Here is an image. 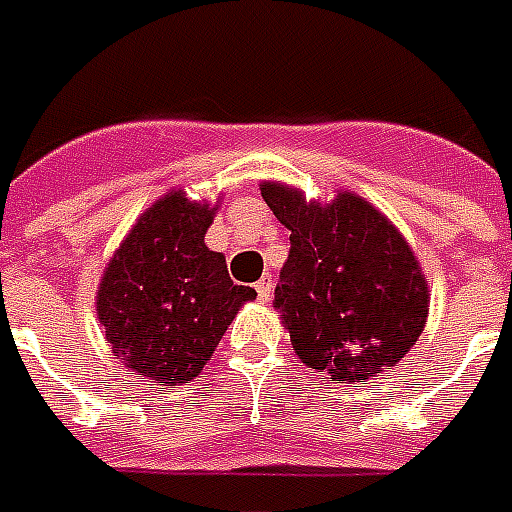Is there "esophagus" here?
<instances>
[{
    "label": "esophagus",
    "instance_id": "1",
    "mask_svg": "<svg viewBox=\"0 0 512 512\" xmlns=\"http://www.w3.org/2000/svg\"><path fill=\"white\" fill-rule=\"evenodd\" d=\"M255 292H257V300H260V303H268V300H271V295H273L271 276H263V279L257 281Z\"/></svg>",
    "mask_w": 512,
    "mask_h": 512
}]
</instances>
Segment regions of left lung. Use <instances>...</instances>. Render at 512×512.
Wrapping results in <instances>:
<instances>
[{
	"instance_id": "obj_1",
	"label": "left lung",
	"mask_w": 512,
	"mask_h": 512,
	"mask_svg": "<svg viewBox=\"0 0 512 512\" xmlns=\"http://www.w3.org/2000/svg\"><path fill=\"white\" fill-rule=\"evenodd\" d=\"M260 191L292 231L273 305L295 353L353 388L382 377L409 353L428 316V284L409 244L353 193L321 207L281 183Z\"/></svg>"
}]
</instances>
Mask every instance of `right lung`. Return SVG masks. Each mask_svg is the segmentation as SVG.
I'll return each instance as SVG.
<instances>
[{
    "label": "right lung",
    "instance_id": "obj_1",
    "mask_svg": "<svg viewBox=\"0 0 512 512\" xmlns=\"http://www.w3.org/2000/svg\"><path fill=\"white\" fill-rule=\"evenodd\" d=\"M215 209L167 193L116 249L98 289V316L114 353L138 380L185 382L204 369L241 303L220 252L204 244Z\"/></svg>",
    "mask_w": 512,
    "mask_h": 512
}]
</instances>
